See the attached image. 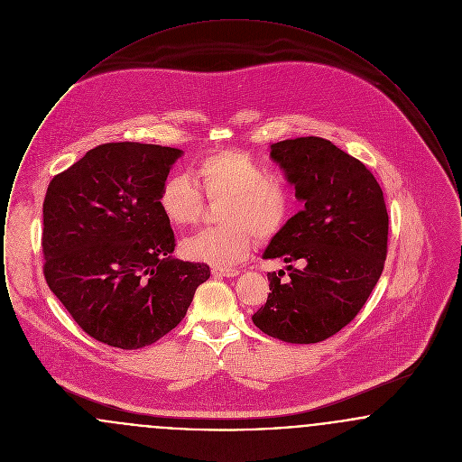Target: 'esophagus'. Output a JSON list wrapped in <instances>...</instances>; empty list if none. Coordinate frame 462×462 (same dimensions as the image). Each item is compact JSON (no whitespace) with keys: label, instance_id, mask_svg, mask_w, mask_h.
Returning <instances> with one entry per match:
<instances>
[{"label":"esophagus","instance_id":"esophagus-1","mask_svg":"<svg viewBox=\"0 0 462 462\" xmlns=\"http://www.w3.org/2000/svg\"><path fill=\"white\" fill-rule=\"evenodd\" d=\"M211 272H213L215 277H236V275H239V270L230 268V266H213Z\"/></svg>","mask_w":462,"mask_h":462}]
</instances>
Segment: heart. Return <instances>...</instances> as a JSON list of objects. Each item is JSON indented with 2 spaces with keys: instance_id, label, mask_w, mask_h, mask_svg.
Instances as JSON below:
<instances>
[{
  "instance_id": "heart-1",
  "label": "heart",
  "mask_w": 462,
  "mask_h": 462,
  "mask_svg": "<svg viewBox=\"0 0 462 462\" xmlns=\"http://www.w3.org/2000/svg\"><path fill=\"white\" fill-rule=\"evenodd\" d=\"M189 176H170L161 185L157 206L173 226L198 225L204 199L223 202L221 226L204 230L181 245L189 260L230 266L253 249L254 236L273 237L292 209L294 194L284 176L266 173L263 166L241 151H218L198 159Z\"/></svg>"
}]
</instances>
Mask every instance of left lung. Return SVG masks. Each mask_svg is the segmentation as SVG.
<instances>
[{
    "label": "left lung",
    "instance_id": "obj_1",
    "mask_svg": "<svg viewBox=\"0 0 462 462\" xmlns=\"http://www.w3.org/2000/svg\"><path fill=\"white\" fill-rule=\"evenodd\" d=\"M270 155L305 208L264 249V260H284L289 277L268 273L270 292L253 322L286 343H319L352 322L381 277L386 204L365 164L326 138L277 142Z\"/></svg>",
    "mask_w": 462,
    "mask_h": 462
}]
</instances>
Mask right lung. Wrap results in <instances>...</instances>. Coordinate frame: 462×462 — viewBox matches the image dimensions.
<instances>
[{"mask_svg":"<svg viewBox=\"0 0 462 462\" xmlns=\"http://www.w3.org/2000/svg\"><path fill=\"white\" fill-rule=\"evenodd\" d=\"M180 149L116 142L53 176L43 202V273L74 322L121 350L175 329L204 263L171 258L175 234L157 206Z\"/></svg>","mask_w":462,"mask_h":462,"instance_id":"1","label":"right lung"}]
</instances>
